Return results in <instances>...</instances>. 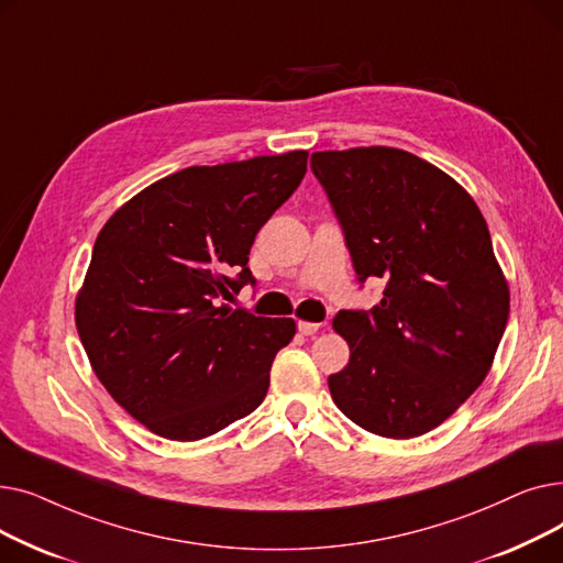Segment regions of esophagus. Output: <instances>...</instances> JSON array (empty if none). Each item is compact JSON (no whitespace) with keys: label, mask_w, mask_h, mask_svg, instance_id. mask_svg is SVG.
<instances>
[{"label":"esophagus","mask_w":563,"mask_h":563,"mask_svg":"<svg viewBox=\"0 0 563 563\" xmlns=\"http://www.w3.org/2000/svg\"><path fill=\"white\" fill-rule=\"evenodd\" d=\"M319 329H321V323H314V321H299V333L301 335H314V333H319Z\"/></svg>","instance_id":"34e87169"}]
</instances>
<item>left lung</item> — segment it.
<instances>
[{
  "instance_id": "8db88e82",
  "label": "left lung",
  "mask_w": 563,
  "mask_h": 563,
  "mask_svg": "<svg viewBox=\"0 0 563 563\" xmlns=\"http://www.w3.org/2000/svg\"><path fill=\"white\" fill-rule=\"evenodd\" d=\"M372 310H340L349 365L335 406L369 433L416 438L445 422L486 378L509 319V287L477 202L433 164L397 147L312 153Z\"/></svg>"
}]
</instances>
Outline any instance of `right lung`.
Listing matches in <instances>:
<instances>
[{"label":"right lung","mask_w":563,"mask_h":563,"mask_svg":"<svg viewBox=\"0 0 563 563\" xmlns=\"http://www.w3.org/2000/svg\"><path fill=\"white\" fill-rule=\"evenodd\" d=\"M306 164L308 153L294 151L177 170L100 230L77 333L107 393L153 433L200 440L264 401L294 319L225 301L255 285V234L297 191Z\"/></svg>","instance_id":"right-lung-1"}]
</instances>
